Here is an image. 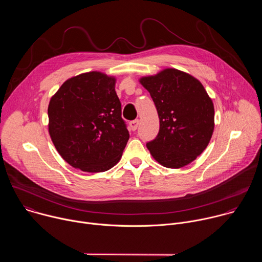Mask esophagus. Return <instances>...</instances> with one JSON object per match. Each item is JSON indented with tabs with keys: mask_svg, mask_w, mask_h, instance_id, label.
I'll return each mask as SVG.
<instances>
[{
	"mask_svg": "<svg viewBox=\"0 0 262 262\" xmlns=\"http://www.w3.org/2000/svg\"><path fill=\"white\" fill-rule=\"evenodd\" d=\"M139 123H140V120H139V119H135V120L130 121V122H129V127H130V129H132V130H136V129L138 128V126H139Z\"/></svg>",
	"mask_w": 262,
	"mask_h": 262,
	"instance_id": "esophagus-1",
	"label": "esophagus"
}]
</instances>
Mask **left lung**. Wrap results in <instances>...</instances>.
<instances>
[{
	"label": "left lung",
	"instance_id": "8db88e82",
	"mask_svg": "<svg viewBox=\"0 0 262 262\" xmlns=\"http://www.w3.org/2000/svg\"><path fill=\"white\" fill-rule=\"evenodd\" d=\"M156 104L160 130L146 146L164 167L181 168L207 147L214 126L213 103L190 74L168 68L140 80Z\"/></svg>",
	"mask_w": 262,
	"mask_h": 262
}]
</instances>
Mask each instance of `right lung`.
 <instances>
[{"label": "right lung", "instance_id": "obj_1", "mask_svg": "<svg viewBox=\"0 0 262 262\" xmlns=\"http://www.w3.org/2000/svg\"><path fill=\"white\" fill-rule=\"evenodd\" d=\"M48 114L57 151L73 168L104 172L119 162L129 133L114 78L91 71L67 80L51 98Z\"/></svg>", "mask_w": 262, "mask_h": 262}]
</instances>
